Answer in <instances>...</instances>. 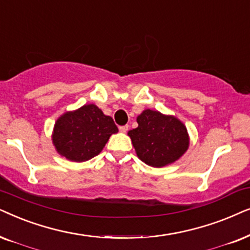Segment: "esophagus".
I'll list each match as a JSON object with an SVG mask.
<instances>
[{"label":"esophagus","instance_id":"obj_1","mask_svg":"<svg viewBox=\"0 0 250 250\" xmlns=\"http://www.w3.org/2000/svg\"><path fill=\"white\" fill-rule=\"evenodd\" d=\"M128 129H129L128 125H122V127H120V128H119V130L121 131V132H127V131H128Z\"/></svg>","mask_w":250,"mask_h":250}]
</instances>
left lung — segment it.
I'll use <instances>...</instances> for the list:
<instances>
[{
    "label": "left lung",
    "mask_w": 250,
    "mask_h": 250,
    "mask_svg": "<svg viewBox=\"0 0 250 250\" xmlns=\"http://www.w3.org/2000/svg\"><path fill=\"white\" fill-rule=\"evenodd\" d=\"M138 127L128 132L136 154L144 164L161 168L174 164L189 146L188 129L174 115L144 109L137 116Z\"/></svg>",
    "instance_id": "8db88e82"
}]
</instances>
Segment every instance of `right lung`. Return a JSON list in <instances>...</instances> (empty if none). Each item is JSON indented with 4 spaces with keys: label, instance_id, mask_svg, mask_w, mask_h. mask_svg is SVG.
<instances>
[{
    "label": "right lung",
    "instance_id": "right-lung-1",
    "mask_svg": "<svg viewBox=\"0 0 250 250\" xmlns=\"http://www.w3.org/2000/svg\"><path fill=\"white\" fill-rule=\"evenodd\" d=\"M118 131L111 116L105 115L95 104H86L59 116L51 138L62 156L69 161L84 162L98 155Z\"/></svg>",
    "mask_w": 250,
    "mask_h": 250
}]
</instances>
